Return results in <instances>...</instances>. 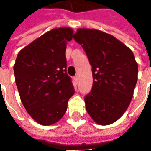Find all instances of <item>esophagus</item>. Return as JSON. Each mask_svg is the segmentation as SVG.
Instances as JSON below:
<instances>
[{"label":"esophagus","mask_w":151,"mask_h":151,"mask_svg":"<svg viewBox=\"0 0 151 151\" xmlns=\"http://www.w3.org/2000/svg\"><path fill=\"white\" fill-rule=\"evenodd\" d=\"M73 80H74V82H75L76 84H78V76H74V77H73Z\"/></svg>","instance_id":"obj_1"}]
</instances>
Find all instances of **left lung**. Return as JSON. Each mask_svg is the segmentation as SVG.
<instances>
[{"mask_svg":"<svg viewBox=\"0 0 151 151\" xmlns=\"http://www.w3.org/2000/svg\"><path fill=\"white\" fill-rule=\"evenodd\" d=\"M73 39L92 66L93 86L84 99L86 111L98 124H111L133 98L138 73L134 55L116 38L95 29H78Z\"/></svg>","mask_w":151,"mask_h":151,"instance_id":"1","label":"left lung"}]
</instances>
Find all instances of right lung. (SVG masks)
<instances>
[{
	"label": "right lung",
	"instance_id": "obj_1",
	"mask_svg": "<svg viewBox=\"0 0 151 151\" xmlns=\"http://www.w3.org/2000/svg\"><path fill=\"white\" fill-rule=\"evenodd\" d=\"M69 27L55 28L18 52L14 71L20 99L37 123L51 125L65 115L74 94L66 73V43L73 39Z\"/></svg>",
	"mask_w": 151,
	"mask_h": 151
}]
</instances>
